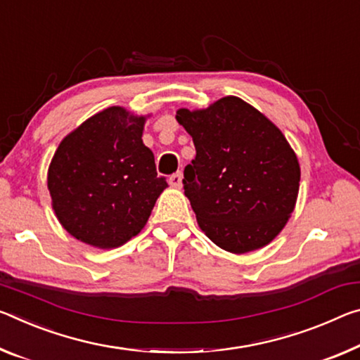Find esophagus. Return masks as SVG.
Segmentation results:
<instances>
[{"label": "esophagus", "mask_w": 360, "mask_h": 360, "mask_svg": "<svg viewBox=\"0 0 360 360\" xmlns=\"http://www.w3.org/2000/svg\"><path fill=\"white\" fill-rule=\"evenodd\" d=\"M169 186L176 187V189H181V187H182V173H181V171L169 176Z\"/></svg>", "instance_id": "34e87169"}]
</instances>
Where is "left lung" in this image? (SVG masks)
I'll use <instances>...</instances> for the list:
<instances>
[{
  "mask_svg": "<svg viewBox=\"0 0 360 360\" xmlns=\"http://www.w3.org/2000/svg\"><path fill=\"white\" fill-rule=\"evenodd\" d=\"M176 120L197 150L182 182L205 236L236 255L271 243L293 213L301 178L282 131L237 96L179 108Z\"/></svg>",
  "mask_w": 360,
  "mask_h": 360,
  "instance_id": "obj_1",
  "label": "left lung"
}]
</instances>
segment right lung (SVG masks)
<instances>
[{
    "label": "right lung",
    "instance_id": "obj_1",
    "mask_svg": "<svg viewBox=\"0 0 360 360\" xmlns=\"http://www.w3.org/2000/svg\"><path fill=\"white\" fill-rule=\"evenodd\" d=\"M147 117L113 105L60 141L48 168V189L57 219L77 240L108 250L144 229L168 187L142 142Z\"/></svg>",
    "mask_w": 360,
    "mask_h": 360
}]
</instances>
